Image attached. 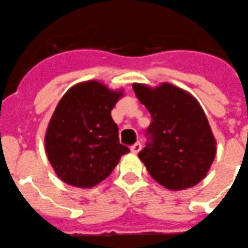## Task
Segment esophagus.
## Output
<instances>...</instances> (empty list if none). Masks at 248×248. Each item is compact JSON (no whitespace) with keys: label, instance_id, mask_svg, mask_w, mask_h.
Segmentation results:
<instances>
[{"label":"esophagus","instance_id":"esophagus-1","mask_svg":"<svg viewBox=\"0 0 248 248\" xmlns=\"http://www.w3.org/2000/svg\"><path fill=\"white\" fill-rule=\"evenodd\" d=\"M140 148H142V144H140V142H137V143H135L132 147H131V152L135 153V155H137L138 152L140 151Z\"/></svg>","mask_w":248,"mask_h":248}]
</instances>
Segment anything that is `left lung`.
Wrapping results in <instances>:
<instances>
[{
	"label": "left lung",
	"instance_id": "left-lung-1",
	"mask_svg": "<svg viewBox=\"0 0 248 248\" xmlns=\"http://www.w3.org/2000/svg\"><path fill=\"white\" fill-rule=\"evenodd\" d=\"M133 90L152 116L151 142L138 153L151 177L170 190L202 182L216 155V140L198 100L169 82L133 84Z\"/></svg>",
	"mask_w": 248,
	"mask_h": 248
}]
</instances>
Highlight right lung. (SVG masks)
I'll return each mask as SVG.
<instances>
[{"mask_svg": "<svg viewBox=\"0 0 248 248\" xmlns=\"http://www.w3.org/2000/svg\"><path fill=\"white\" fill-rule=\"evenodd\" d=\"M122 96L124 90H111L97 80L79 82L64 93L44 137L48 160L60 180L77 188H93L128 153L111 117Z\"/></svg>", "mask_w": 248, "mask_h": 248, "instance_id": "obj_1", "label": "right lung"}]
</instances>
